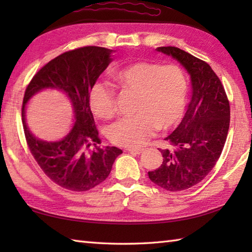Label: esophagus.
Returning a JSON list of instances; mask_svg holds the SVG:
<instances>
[{
    "label": "esophagus",
    "mask_w": 252,
    "mask_h": 252,
    "mask_svg": "<svg viewBox=\"0 0 252 252\" xmlns=\"http://www.w3.org/2000/svg\"><path fill=\"white\" fill-rule=\"evenodd\" d=\"M127 152L130 154H135V155H140L144 152V149H137V148H129L127 149Z\"/></svg>",
    "instance_id": "1"
}]
</instances>
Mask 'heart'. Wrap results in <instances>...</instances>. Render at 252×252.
Segmentation results:
<instances>
[{
	"instance_id": "b5f03b06",
	"label": "heart",
	"mask_w": 252,
	"mask_h": 252,
	"mask_svg": "<svg viewBox=\"0 0 252 252\" xmlns=\"http://www.w3.org/2000/svg\"><path fill=\"white\" fill-rule=\"evenodd\" d=\"M112 79L122 89L136 92V114L118 120L107 131L115 145L140 147L157 129L168 131L180 122L186 105L187 81L179 67L136 61L118 69ZM89 103L96 117L110 119L115 116V92L108 83H94Z\"/></svg>"
}]
</instances>
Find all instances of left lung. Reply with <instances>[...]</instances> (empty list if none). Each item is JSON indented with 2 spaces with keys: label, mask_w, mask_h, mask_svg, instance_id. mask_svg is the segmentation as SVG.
Returning <instances> with one entry per match:
<instances>
[{
  "label": "left lung",
  "mask_w": 252,
  "mask_h": 252,
  "mask_svg": "<svg viewBox=\"0 0 252 252\" xmlns=\"http://www.w3.org/2000/svg\"><path fill=\"white\" fill-rule=\"evenodd\" d=\"M157 52L178 61L189 72L191 97L179 126L164 138L172 149H160L163 161L149 171L155 184L169 191L189 189L206 178L220 158L229 127V103L212 68L175 46Z\"/></svg>",
  "instance_id": "left-lung-1"
}]
</instances>
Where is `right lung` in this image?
<instances>
[{"label": "right lung", "mask_w": 252, "mask_h": 252, "mask_svg": "<svg viewBox=\"0 0 252 252\" xmlns=\"http://www.w3.org/2000/svg\"><path fill=\"white\" fill-rule=\"evenodd\" d=\"M112 50L84 46L57 56L42 67L26 89L21 117L25 136L32 156L56 184L73 191L92 189L109 175L117 147L101 148L98 131L89 103L90 91L100 73L112 62ZM46 88L62 90L71 101L75 125L62 140L51 142L35 138L25 122V105Z\"/></svg>", "instance_id": "1"}]
</instances>
